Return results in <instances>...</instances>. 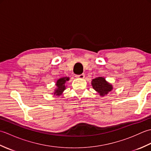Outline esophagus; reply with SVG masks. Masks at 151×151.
I'll use <instances>...</instances> for the list:
<instances>
[{
  "label": "esophagus",
  "mask_w": 151,
  "mask_h": 151,
  "mask_svg": "<svg viewBox=\"0 0 151 151\" xmlns=\"http://www.w3.org/2000/svg\"><path fill=\"white\" fill-rule=\"evenodd\" d=\"M76 78H84L85 77V75L84 74H81V75H76Z\"/></svg>",
  "instance_id": "1"
}]
</instances>
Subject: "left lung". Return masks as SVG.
<instances>
[{"label":"left lung","instance_id":"8db88e82","mask_svg":"<svg viewBox=\"0 0 151 151\" xmlns=\"http://www.w3.org/2000/svg\"><path fill=\"white\" fill-rule=\"evenodd\" d=\"M91 85L99 95L103 97L113 89V86L106 81L104 77H97L92 80Z\"/></svg>","mask_w":151,"mask_h":151}]
</instances>
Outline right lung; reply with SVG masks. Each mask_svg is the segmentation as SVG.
<instances>
[{"mask_svg":"<svg viewBox=\"0 0 151 151\" xmlns=\"http://www.w3.org/2000/svg\"><path fill=\"white\" fill-rule=\"evenodd\" d=\"M69 77L65 76V77H62L58 80L56 82V88L54 89L52 95H56L58 97L61 95H62L63 91H65L66 89L65 83L69 81Z\"/></svg>","mask_w":151,"mask_h":151,"instance_id":"obj_1","label":"right lung"}]
</instances>
